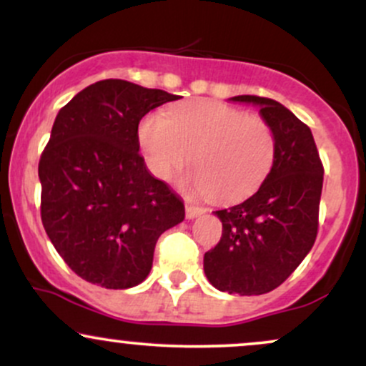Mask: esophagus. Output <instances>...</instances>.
<instances>
[{"label": "esophagus", "mask_w": 366, "mask_h": 366, "mask_svg": "<svg viewBox=\"0 0 366 366\" xmlns=\"http://www.w3.org/2000/svg\"><path fill=\"white\" fill-rule=\"evenodd\" d=\"M207 212L203 207H194V204H186V217L187 218H196Z\"/></svg>", "instance_id": "34e87169"}]
</instances>
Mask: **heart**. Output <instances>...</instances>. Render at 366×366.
Instances as JSON below:
<instances>
[{"label": "heart", "mask_w": 366, "mask_h": 366, "mask_svg": "<svg viewBox=\"0 0 366 366\" xmlns=\"http://www.w3.org/2000/svg\"><path fill=\"white\" fill-rule=\"evenodd\" d=\"M149 170L172 179L191 162L196 191L220 203L251 196L274 167L277 136L259 115L218 102H187L169 113H149L137 129Z\"/></svg>", "instance_id": "1"}]
</instances>
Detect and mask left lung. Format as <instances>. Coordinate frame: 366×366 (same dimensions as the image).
<instances>
[{
  "label": "left lung",
  "mask_w": 366,
  "mask_h": 366,
  "mask_svg": "<svg viewBox=\"0 0 366 366\" xmlns=\"http://www.w3.org/2000/svg\"><path fill=\"white\" fill-rule=\"evenodd\" d=\"M232 102L258 104L275 130L277 154L253 196L215 212L222 237L204 253V274L218 291L258 296L279 287L315 244L323 165L312 130L284 104L251 94Z\"/></svg>",
  "instance_id": "1"
}]
</instances>
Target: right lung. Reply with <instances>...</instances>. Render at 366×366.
<instances>
[{
  "label": "right lung",
  "instance_id": "right-lung-1",
  "mask_svg": "<svg viewBox=\"0 0 366 366\" xmlns=\"http://www.w3.org/2000/svg\"><path fill=\"white\" fill-rule=\"evenodd\" d=\"M179 98L107 79L54 119L39 159L41 220L63 262L87 282L141 284L158 237L186 217L182 199L146 169L137 137L146 113Z\"/></svg>",
  "mask_w": 366,
  "mask_h": 366
}]
</instances>
